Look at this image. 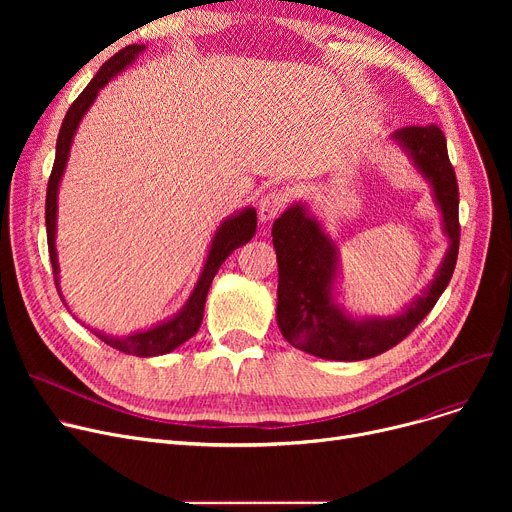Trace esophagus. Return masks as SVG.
Here are the masks:
<instances>
[{"label": "esophagus", "instance_id": "34e87169", "mask_svg": "<svg viewBox=\"0 0 512 512\" xmlns=\"http://www.w3.org/2000/svg\"><path fill=\"white\" fill-rule=\"evenodd\" d=\"M288 203V197L284 191H272L261 197L259 201V220L261 222H272L274 218L284 211Z\"/></svg>", "mask_w": 512, "mask_h": 512}]
</instances>
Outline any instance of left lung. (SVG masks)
Here are the masks:
<instances>
[{
    "instance_id": "8db88e82",
    "label": "left lung",
    "mask_w": 512,
    "mask_h": 512,
    "mask_svg": "<svg viewBox=\"0 0 512 512\" xmlns=\"http://www.w3.org/2000/svg\"><path fill=\"white\" fill-rule=\"evenodd\" d=\"M392 139L407 149L419 172L432 182L450 247L432 286L407 311L388 319H353L332 299L334 242L303 205L284 211L272 228L278 257V326L292 346L319 359L363 361L390 351L434 309L459 257V184L448 159L444 132L434 124L405 126Z\"/></svg>"
}]
</instances>
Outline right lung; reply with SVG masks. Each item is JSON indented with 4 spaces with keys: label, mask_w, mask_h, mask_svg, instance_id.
<instances>
[{
    "label": "right lung",
    "mask_w": 512,
    "mask_h": 512,
    "mask_svg": "<svg viewBox=\"0 0 512 512\" xmlns=\"http://www.w3.org/2000/svg\"><path fill=\"white\" fill-rule=\"evenodd\" d=\"M143 49H145V45H128V47L120 49L118 53H114V56L99 68V72L93 76V80L85 87V91L74 99V103L68 107L66 118L62 122V128L58 134V145H56V161H53V168L49 174L47 197H45L47 249H49L51 267H53V282H56L58 292H60V284H58L60 267H58V257H56V211H58L56 199H58V186H60L66 161H68L72 137L78 128L80 118L85 116V112L95 101L99 89L105 87L107 80L114 78L120 70H124ZM255 230H257V211L253 207L240 211L238 215H234V218L226 220L220 226V230L215 232V238L211 242L203 274L191 294V299L186 301L184 309L178 315H174L172 319L164 321V324H159L147 332H137V334L126 336V338H112V336H105L101 332H93V334L99 340H103L105 344L116 348V351L134 355V357H155V355H166V353L174 351V348H178L188 338H193L197 334L201 321H203L205 299H207V292H209L213 276L218 274L220 265L228 259V255H232V251H236L242 245H247V242L255 236Z\"/></svg>",
    "instance_id": "right-lung-1"
}]
</instances>
